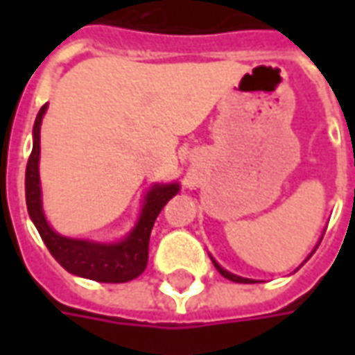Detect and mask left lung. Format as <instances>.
I'll return each instance as SVG.
<instances>
[{
  "label": "left lung",
  "mask_w": 355,
  "mask_h": 355,
  "mask_svg": "<svg viewBox=\"0 0 355 355\" xmlns=\"http://www.w3.org/2000/svg\"><path fill=\"white\" fill-rule=\"evenodd\" d=\"M318 245H320V243H318ZM315 249H318V247H315ZM312 253H313V251H312ZM310 257H312V254H310ZM211 261H213V264H215L216 270L220 272V275H224V277H226V279H230V282H236V283H257V282H254V279H249V277H241V275H236V274H232V272H228V270H224V268L220 266V264H218V262H216L215 259H213V257H211ZM306 261H308V259H306ZM304 262H302V264H304Z\"/></svg>",
  "instance_id": "obj_1"
}]
</instances>
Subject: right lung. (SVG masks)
Instances as JSON below:
<instances>
[{
	"label": "right lung",
	"instance_id": "obj_1",
	"mask_svg": "<svg viewBox=\"0 0 355 355\" xmlns=\"http://www.w3.org/2000/svg\"><path fill=\"white\" fill-rule=\"evenodd\" d=\"M47 112V104L42 106L34 123V146L26 165V205L28 215L35 224L51 254L60 266L70 274L101 283H125L139 277L148 264V245L150 234L157 215L165 203L177 196L178 182L154 184L144 196V205L140 209L139 220L123 239L114 243H101L91 239L66 238L51 228L45 218L42 201V182H40V129Z\"/></svg>",
	"mask_w": 355,
	"mask_h": 355
}]
</instances>
